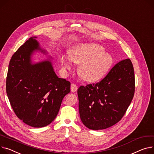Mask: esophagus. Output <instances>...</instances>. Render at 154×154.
<instances>
[{
    "instance_id": "1",
    "label": "esophagus",
    "mask_w": 154,
    "mask_h": 154,
    "mask_svg": "<svg viewBox=\"0 0 154 154\" xmlns=\"http://www.w3.org/2000/svg\"><path fill=\"white\" fill-rule=\"evenodd\" d=\"M70 90H71V91L75 92L77 90V85L75 84H72L71 86H70Z\"/></svg>"
}]
</instances>
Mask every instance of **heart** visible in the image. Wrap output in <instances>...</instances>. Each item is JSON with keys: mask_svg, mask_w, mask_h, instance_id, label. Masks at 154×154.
<instances>
[{"mask_svg": "<svg viewBox=\"0 0 154 154\" xmlns=\"http://www.w3.org/2000/svg\"><path fill=\"white\" fill-rule=\"evenodd\" d=\"M60 60L64 69L70 70L72 63L81 64L79 73L84 80L94 82L108 72L113 63L112 56L105 53L103 47L96 43H84L75 46L70 56L62 55Z\"/></svg>", "mask_w": 154, "mask_h": 154, "instance_id": "obj_1", "label": "heart"}]
</instances>
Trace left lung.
Here are the masks:
<instances>
[{"instance_id":"left-lung-1","label":"left lung","mask_w":154,"mask_h":154,"mask_svg":"<svg viewBox=\"0 0 154 154\" xmlns=\"http://www.w3.org/2000/svg\"><path fill=\"white\" fill-rule=\"evenodd\" d=\"M134 91V72L131 60H122L99 82L78 88L82 122L92 130L115 125L126 113Z\"/></svg>"}]
</instances>
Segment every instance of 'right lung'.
<instances>
[{"label": "right lung", "mask_w": 154, "mask_h": 154, "mask_svg": "<svg viewBox=\"0 0 154 154\" xmlns=\"http://www.w3.org/2000/svg\"><path fill=\"white\" fill-rule=\"evenodd\" d=\"M29 38L12 56L6 79V91L17 116L34 128L48 126L56 118L70 82L58 77L50 60L33 64L35 51L46 54Z\"/></svg>", "instance_id": "1"}]
</instances>
